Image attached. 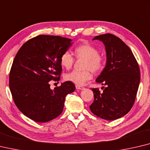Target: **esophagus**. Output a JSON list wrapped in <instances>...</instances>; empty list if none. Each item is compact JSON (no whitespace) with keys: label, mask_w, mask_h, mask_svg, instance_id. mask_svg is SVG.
I'll return each mask as SVG.
<instances>
[{"label":"esophagus","mask_w":150,"mask_h":150,"mask_svg":"<svg viewBox=\"0 0 150 150\" xmlns=\"http://www.w3.org/2000/svg\"><path fill=\"white\" fill-rule=\"evenodd\" d=\"M75 86H76V88L78 89V90H83V89H84V87H83V86H80V85H76Z\"/></svg>","instance_id":"obj_1"}]
</instances>
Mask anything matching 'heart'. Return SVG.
I'll use <instances>...</instances> for the list:
<instances>
[{"label": "heart", "mask_w": 150, "mask_h": 150, "mask_svg": "<svg viewBox=\"0 0 150 150\" xmlns=\"http://www.w3.org/2000/svg\"><path fill=\"white\" fill-rule=\"evenodd\" d=\"M74 55L77 59L85 60L84 71L73 70L65 75V79L75 84L82 85L92 77L91 71L94 73H100L104 67L105 58L98 50L88 43H83L77 46L74 50ZM74 63V58L69 52L66 51L62 54L60 64L62 67L69 69Z\"/></svg>", "instance_id": "heart-1"}]
</instances>
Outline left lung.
<instances>
[{
  "label": "left lung",
  "mask_w": 150,
  "mask_h": 150,
  "mask_svg": "<svg viewBox=\"0 0 150 150\" xmlns=\"http://www.w3.org/2000/svg\"><path fill=\"white\" fill-rule=\"evenodd\" d=\"M102 41L106 52L104 69L96 81L103 91L92 88L94 100L90 110L105 120H115L126 115L134 104L140 81L138 64L129 47L115 35L110 33L95 37Z\"/></svg>",
  "instance_id": "8db88e82"
}]
</instances>
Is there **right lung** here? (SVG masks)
I'll use <instances>...</instances> for the list:
<instances>
[{"label":"right lung","mask_w":150,"mask_h":150,"mask_svg":"<svg viewBox=\"0 0 150 150\" xmlns=\"http://www.w3.org/2000/svg\"><path fill=\"white\" fill-rule=\"evenodd\" d=\"M72 40L40 35L29 40L16 54L10 72L9 86L15 104L24 115L46 122L63 111L65 98L75 86L66 81L52 90L49 81H59L62 54L72 45Z\"/></svg>","instance_id":"add662e5"}]
</instances>
